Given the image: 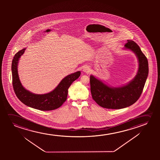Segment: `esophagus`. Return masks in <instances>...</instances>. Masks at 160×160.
Returning a JSON list of instances; mask_svg holds the SVG:
<instances>
[{
	"label": "esophagus",
	"mask_w": 160,
	"mask_h": 160,
	"mask_svg": "<svg viewBox=\"0 0 160 160\" xmlns=\"http://www.w3.org/2000/svg\"><path fill=\"white\" fill-rule=\"evenodd\" d=\"M82 71H83V72H86V73H89V72H91V69H90L89 67L86 66V67H85L83 68Z\"/></svg>",
	"instance_id": "esophagus-1"
}]
</instances>
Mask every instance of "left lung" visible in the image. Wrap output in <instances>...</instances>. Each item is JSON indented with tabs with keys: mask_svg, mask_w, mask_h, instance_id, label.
<instances>
[{
	"mask_svg": "<svg viewBox=\"0 0 160 160\" xmlns=\"http://www.w3.org/2000/svg\"><path fill=\"white\" fill-rule=\"evenodd\" d=\"M123 49L131 51L138 59V71L131 81L121 86L113 87L90 75L92 98L102 107L112 109L128 107L136 102L142 93L149 73L148 59L139 46L131 40H127Z\"/></svg>",
	"mask_w": 160,
	"mask_h": 160,
	"instance_id": "1",
	"label": "left lung"
}]
</instances>
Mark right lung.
<instances>
[{"label": "right lung", "mask_w": 160, "mask_h": 160, "mask_svg": "<svg viewBox=\"0 0 160 160\" xmlns=\"http://www.w3.org/2000/svg\"><path fill=\"white\" fill-rule=\"evenodd\" d=\"M26 49L23 48L16 53L12 62V85L16 96L24 104L34 109L42 111L56 109L65 102L68 96V88L73 81L79 78L81 72L78 71L67 75L51 92L45 94L33 93L22 86L18 73V61Z\"/></svg>", "instance_id": "obj_1"}]
</instances>
